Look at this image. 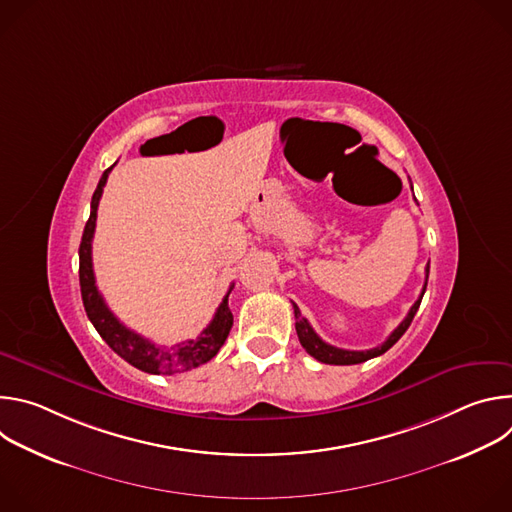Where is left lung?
I'll return each instance as SVG.
<instances>
[{
    "label": "left lung",
    "mask_w": 512,
    "mask_h": 512,
    "mask_svg": "<svg viewBox=\"0 0 512 512\" xmlns=\"http://www.w3.org/2000/svg\"><path fill=\"white\" fill-rule=\"evenodd\" d=\"M413 190V188H411ZM427 277H429V263H427V267H425V283H423V289H421V296H419V300L411 306V310H409V314H407V318L391 332V336L381 344V346H377V348H371V350H344V348H336V346H332V344H328V342H324L316 332H314V328L310 326V322L306 320V318H302V312H300V308L294 304V314H296V332H298V338H300V342H302V346L306 348V352L310 354V356H314L316 360H320V362H324V364H358V362H364V360H369V358H375V356H379V354H383V352H387L403 334H405V330L409 328V324H411V320H413V316L417 314V310H419V304H421V298H423V294H425V287H427Z\"/></svg>",
    "instance_id": "left-lung-1"
}]
</instances>
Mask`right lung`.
Returning <instances> with one entry per match:
<instances>
[{
    "mask_svg": "<svg viewBox=\"0 0 512 512\" xmlns=\"http://www.w3.org/2000/svg\"><path fill=\"white\" fill-rule=\"evenodd\" d=\"M111 170L113 166L103 172L97 184V190L91 200V216L85 225L81 247H79V279H81V296H83L85 312L93 322L95 330L101 334V338L113 348V352H117L123 360H127L131 367L152 375H176V373L192 371L216 356V352L221 350V346L225 344L233 328V314L229 310V294L233 285L229 289V294L225 296V300L221 302V306L216 308L212 322L200 332L196 340H186L172 348H166V346H156L152 340L125 328L113 316L103 296L99 294V289L95 285L93 257H91L93 235L97 225V208H99V200Z\"/></svg>",
    "mask_w": 512,
    "mask_h": 512,
    "instance_id": "obj_1",
    "label": "right lung"
}]
</instances>
